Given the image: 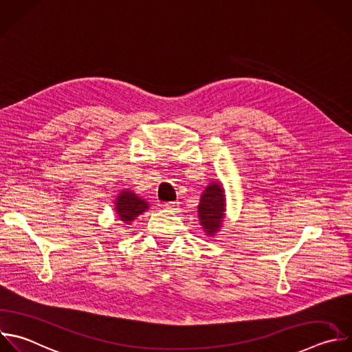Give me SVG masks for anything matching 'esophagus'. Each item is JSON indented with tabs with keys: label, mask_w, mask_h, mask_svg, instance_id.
Instances as JSON below:
<instances>
[{
	"label": "esophagus",
	"mask_w": 352,
	"mask_h": 352,
	"mask_svg": "<svg viewBox=\"0 0 352 352\" xmlns=\"http://www.w3.org/2000/svg\"><path fill=\"white\" fill-rule=\"evenodd\" d=\"M177 206H179V202H177V201L166 202V204H165V208H166V209H172V210H173V209H177Z\"/></svg>",
	"instance_id": "esophagus-1"
}]
</instances>
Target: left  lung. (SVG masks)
Segmentation results:
<instances>
[{"label": "left lung", "instance_id": "8db88e82", "mask_svg": "<svg viewBox=\"0 0 352 352\" xmlns=\"http://www.w3.org/2000/svg\"><path fill=\"white\" fill-rule=\"evenodd\" d=\"M226 212L224 188L219 182L210 183L201 195L198 205L199 223L206 235L213 236L221 228Z\"/></svg>", "mask_w": 352, "mask_h": 352}]
</instances>
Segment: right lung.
<instances>
[{
    "label": "right lung",
    "instance_id": "add662e5",
    "mask_svg": "<svg viewBox=\"0 0 352 352\" xmlns=\"http://www.w3.org/2000/svg\"><path fill=\"white\" fill-rule=\"evenodd\" d=\"M148 202L138 197L135 192L129 190H124L118 194L116 199V212L121 221L129 224L139 214L148 209Z\"/></svg>",
    "mask_w": 352,
    "mask_h": 352
}]
</instances>
